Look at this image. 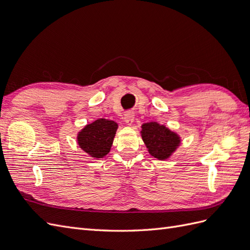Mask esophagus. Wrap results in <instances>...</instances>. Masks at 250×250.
<instances>
[{"label": "esophagus", "instance_id": "34e87169", "mask_svg": "<svg viewBox=\"0 0 250 250\" xmlns=\"http://www.w3.org/2000/svg\"><path fill=\"white\" fill-rule=\"evenodd\" d=\"M124 120H125L126 124L131 125V124L133 123V121H134V115H133V112H131V111L126 112L125 115H124Z\"/></svg>", "mask_w": 250, "mask_h": 250}]
</instances>
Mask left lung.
Returning <instances> with one entry per match:
<instances>
[{"label": "left lung", "mask_w": 250, "mask_h": 250, "mask_svg": "<svg viewBox=\"0 0 250 250\" xmlns=\"http://www.w3.org/2000/svg\"><path fill=\"white\" fill-rule=\"evenodd\" d=\"M141 135L148 152L157 160H168L180 146L179 134L157 122L144 123Z\"/></svg>", "instance_id": "8db88e82"}]
</instances>
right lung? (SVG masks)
<instances>
[{
	"mask_svg": "<svg viewBox=\"0 0 250 250\" xmlns=\"http://www.w3.org/2000/svg\"><path fill=\"white\" fill-rule=\"evenodd\" d=\"M117 129L118 124L115 121L98 119L77 133V143L90 157L103 158L109 153Z\"/></svg>",
	"mask_w": 250,
	"mask_h": 250,
	"instance_id": "obj_1",
	"label": "right lung"
}]
</instances>
